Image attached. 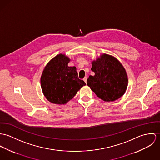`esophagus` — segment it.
Masks as SVG:
<instances>
[{
  "instance_id": "34e87169",
  "label": "esophagus",
  "mask_w": 160,
  "mask_h": 160,
  "mask_svg": "<svg viewBox=\"0 0 160 160\" xmlns=\"http://www.w3.org/2000/svg\"><path fill=\"white\" fill-rule=\"evenodd\" d=\"M83 80H84V82L87 83V77H85L84 78H83Z\"/></svg>"
}]
</instances>
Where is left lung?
Returning <instances> with one entry per match:
<instances>
[{
	"mask_svg": "<svg viewBox=\"0 0 160 160\" xmlns=\"http://www.w3.org/2000/svg\"><path fill=\"white\" fill-rule=\"evenodd\" d=\"M87 85L96 96L104 101H114L121 98L128 86V77L122 64L114 57L104 54L92 61Z\"/></svg>",
	"mask_w": 160,
	"mask_h": 160,
	"instance_id": "left-lung-1",
	"label": "left lung"
}]
</instances>
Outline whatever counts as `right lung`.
<instances>
[{"label":"right lung","mask_w":160,"mask_h":160,"mask_svg":"<svg viewBox=\"0 0 160 160\" xmlns=\"http://www.w3.org/2000/svg\"><path fill=\"white\" fill-rule=\"evenodd\" d=\"M70 59L59 54L53 58L42 72L40 83L44 96L50 102L65 104L86 83L79 79L75 67H69Z\"/></svg>","instance_id":"right-lung-1"}]
</instances>
